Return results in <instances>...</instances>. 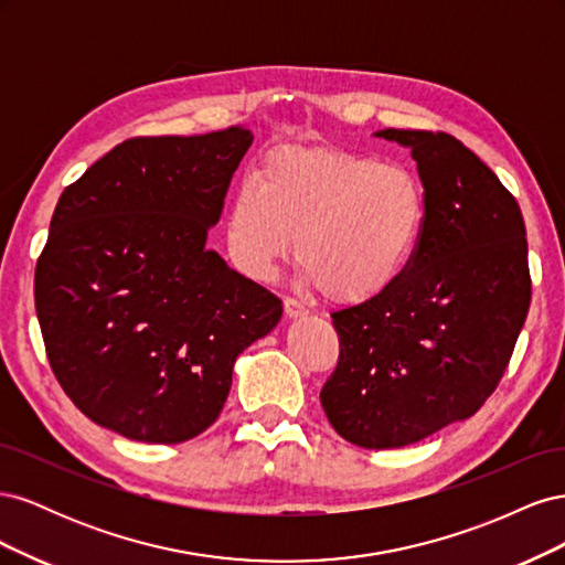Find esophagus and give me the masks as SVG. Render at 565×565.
Wrapping results in <instances>:
<instances>
[{"label":"esophagus","mask_w":565,"mask_h":565,"mask_svg":"<svg viewBox=\"0 0 565 565\" xmlns=\"http://www.w3.org/2000/svg\"><path fill=\"white\" fill-rule=\"evenodd\" d=\"M282 306H285V316H287V318H303V316H309V309H306V306H303L301 301H297V299H292V297H287V299L282 301Z\"/></svg>","instance_id":"34e87169"}]
</instances>
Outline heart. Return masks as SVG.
Instances as JSON below:
<instances>
[{
    "mask_svg": "<svg viewBox=\"0 0 565 565\" xmlns=\"http://www.w3.org/2000/svg\"><path fill=\"white\" fill-rule=\"evenodd\" d=\"M426 198L403 164L339 148L273 152L228 204L226 252L268 282L295 247L299 278L337 303L382 297L419 243Z\"/></svg>",
    "mask_w": 565,
    "mask_h": 565,
    "instance_id": "heart-1",
    "label": "heart"
}]
</instances>
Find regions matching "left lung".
Here are the masks:
<instances>
[{"instance_id": "1", "label": "left lung", "mask_w": 565, "mask_h": 565, "mask_svg": "<svg viewBox=\"0 0 565 565\" xmlns=\"http://www.w3.org/2000/svg\"><path fill=\"white\" fill-rule=\"evenodd\" d=\"M374 136L413 150L424 228L388 292L332 313L339 363L320 403L341 438L388 450L488 401L527 316L530 270L519 202L465 143L417 129Z\"/></svg>"}]
</instances>
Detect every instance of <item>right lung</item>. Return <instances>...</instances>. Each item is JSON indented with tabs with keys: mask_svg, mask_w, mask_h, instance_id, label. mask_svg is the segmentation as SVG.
<instances>
[{
	"mask_svg": "<svg viewBox=\"0 0 565 565\" xmlns=\"http://www.w3.org/2000/svg\"><path fill=\"white\" fill-rule=\"evenodd\" d=\"M254 136H139L67 185L35 270L51 370L98 426L183 443L224 407L235 358L282 301L207 249Z\"/></svg>",
	"mask_w": 565,
	"mask_h": 565,
	"instance_id": "right-lung-1",
	"label": "right lung"
}]
</instances>
